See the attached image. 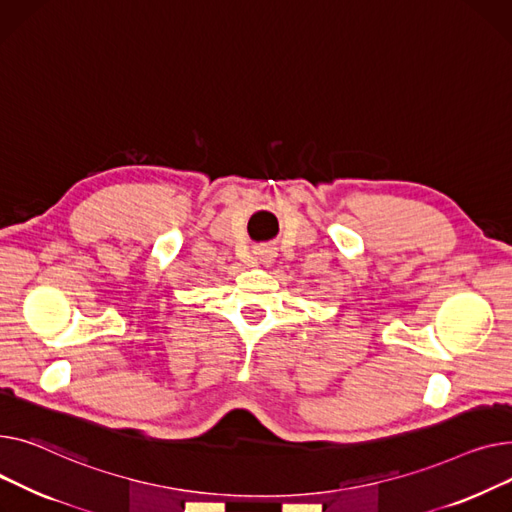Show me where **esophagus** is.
<instances>
[{"mask_svg": "<svg viewBox=\"0 0 512 512\" xmlns=\"http://www.w3.org/2000/svg\"><path fill=\"white\" fill-rule=\"evenodd\" d=\"M254 254H256V260H260V262H264V264H268L270 260H273V248H268V246H258L256 250H254Z\"/></svg>", "mask_w": 512, "mask_h": 512, "instance_id": "1", "label": "esophagus"}]
</instances>
